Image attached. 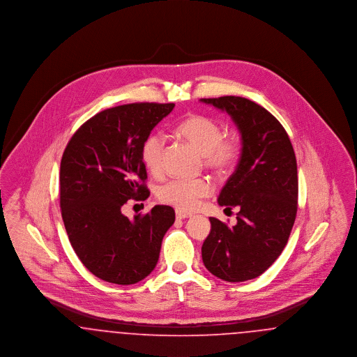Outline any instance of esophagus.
<instances>
[{
    "label": "esophagus",
    "instance_id": "obj_1",
    "mask_svg": "<svg viewBox=\"0 0 357 357\" xmlns=\"http://www.w3.org/2000/svg\"><path fill=\"white\" fill-rule=\"evenodd\" d=\"M175 214H176V218H178V220H186V218H190V217H191V214H190V213L182 211V210H176V211H175Z\"/></svg>",
    "mask_w": 357,
    "mask_h": 357
}]
</instances>
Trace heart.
Here are the masks:
<instances>
[{"mask_svg": "<svg viewBox=\"0 0 357 357\" xmlns=\"http://www.w3.org/2000/svg\"><path fill=\"white\" fill-rule=\"evenodd\" d=\"M182 136L204 156V166L210 170H230L239 156V144L234 137L225 135L221 123L204 115H190L176 126ZM165 137L159 134L149 136L142 147V160L146 169L159 174L163 169ZM211 185L206 179H171L159 187L158 197L163 204L190 211L199 201L211 194Z\"/></svg>", "mask_w": 357, "mask_h": 357, "instance_id": "1", "label": "heart"}]
</instances>
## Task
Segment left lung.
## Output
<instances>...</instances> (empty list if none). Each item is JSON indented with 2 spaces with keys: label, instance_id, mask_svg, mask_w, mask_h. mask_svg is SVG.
<instances>
[{
  "label": "left lung",
  "instance_id": "left-lung-1",
  "mask_svg": "<svg viewBox=\"0 0 357 357\" xmlns=\"http://www.w3.org/2000/svg\"><path fill=\"white\" fill-rule=\"evenodd\" d=\"M201 102L226 111L242 140L236 171L218 197L221 206L239 210L237 225L210 218L202 259L215 277L242 282L265 272L288 243L298 199L296 155L285 128L257 102L239 96Z\"/></svg>",
  "mask_w": 357,
  "mask_h": 357
}]
</instances>
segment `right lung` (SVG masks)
<instances>
[{"instance_id": "right-lung-1", "label": "right lung", "mask_w": 357, "mask_h": 357, "mask_svg": "<svg viewBox=\"0 0 357 357\" xmlns=\"http://www.w3.org/2000/svg\"><path fill=\"white\" fill-rule=\"evenodd\" d=\"M174 102H132L104 109L73 134L60 165V207L69 242L85 268L102 281L132 285L153 272L162 239L175 221L156 204L128 220L121 207L144 201L142 147Z\"/></svg>"}]
</instances>
